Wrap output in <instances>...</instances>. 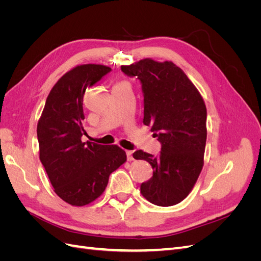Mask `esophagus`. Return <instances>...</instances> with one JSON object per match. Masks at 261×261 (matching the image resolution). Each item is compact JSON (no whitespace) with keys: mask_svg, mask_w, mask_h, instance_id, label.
<instances>
[{"mask_svg":"<svg viewBox=\"0 0 261 261\" xmlns=\"http://www.w3.org/2000/svg\"><path fill=\"white\" fill-rule=\"evenodd\" d=\"M132 150H126V155H127V160L128 161H133L134 160V155H133Z\"/></svg>","mask_w":261,"mask_h":261,"instance_id":"obj_1","label":"esophagus"}]
</instances>
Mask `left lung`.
Returning a JSON list of instances; mask_svg holds the SVG:
<instances>
[{
  "label": "left lung",
  "mask_w": 261,
  "mask_h": 261,
  "mask_svg": "<svg viewBox=\"0 0 261 261\" xmlns=\"http://www.w3.org/2000/svg\"><path fill=\"white\" fill-rule=\"evenodd\" d=\"M140 81L144 94V124L161 144L158 155L137 150L136 160H146L153 174L140 185L147 200L170 207L185 199L198 178L207 140V109L186 74L172 62L140 60L121 66Z\"/></svg>",
  "instance_id": "obj_1"
}]
</instances>
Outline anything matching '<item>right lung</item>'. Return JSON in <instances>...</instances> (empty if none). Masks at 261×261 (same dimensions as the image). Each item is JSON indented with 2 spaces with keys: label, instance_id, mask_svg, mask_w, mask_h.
I'll list each match as a JSON object with an SVG mask.
<instances>
[{
  "label": "right lung",
  "instance_id": "right-lung-1",
  "mask_svg": "<svg viewBox=\"0 0 261 261\" xmlns=\"http://www.w3.org/2000/svg\"><path fill=\"white\" fill-rule=\"evenodd\" d=\"M110 72V67L97 64L70 69L54 85L38 122L40 161L55 194L72 206L96 200L110 174L126 161L125 151L116 145L82 140L85 92Z\"/></svg>",
  "mask_w": 261,
  "mask_h": 261
}]
</instances>
